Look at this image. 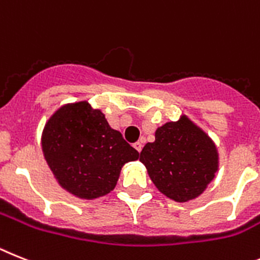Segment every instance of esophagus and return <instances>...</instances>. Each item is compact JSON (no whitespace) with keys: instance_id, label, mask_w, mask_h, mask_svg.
Masks as SVG:
<instances>
[{"instance_id":"1","label":"esophagus","mask_w":260,"mask_h":260,"mask_svg":"<svg viewBox=\"0 0 260 260\" xmlns=\"http://www.w3.org/2000/svg\"><path fill=\"white\" fill-rule=\"evenodd\" d=\"M134 148L137 150V152H139V153H140L141 149H143V141H137V143H135Z\"/></svg>"}]
</instances>
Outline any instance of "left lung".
Returning <instances> with one entry per match:
<instances>
[{
	"label": "left lung",
	"mask_w": 260,
	"mask_h": 260,
	"mask_svg": "<svg viewBox=\"0 0 260 260\" xmlns=\"http://www.w3.org/2000/svg\"><path fill=\"white\" fill-rule=\"evenodd\" d=\"M154 137L140 153L152 182L176 202L196 200L219 168L214 141L186 115L158 126Z\"/></svg>",
	"instance_id": "1"
}]
</instances>
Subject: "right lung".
<instances>
[{
    "label": "right lung",
    "mask_w": 260,
    "mask_h": 260,
    "mask_svg": "<svg viewBox=\"0 0 260 260\" xmlns=\"http://www.w3.org/2000/svg\"><path fill=\"white\" fill-rule=\"evenodd\" d=\"M42 150L58 184L83 200L113 190L124 164L139 158L88 102L64 104L52 113L43 128Z\"/></svg>",
    "instance_id": "add662e5"
}]
</instances>
